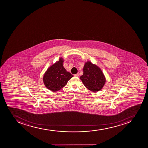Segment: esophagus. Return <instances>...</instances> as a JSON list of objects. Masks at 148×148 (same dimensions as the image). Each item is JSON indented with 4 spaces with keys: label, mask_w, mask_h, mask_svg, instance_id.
Returning a JSON list of instances; mask_svg holds the SVG:
<instances>
[{
    "label": "esophagus",
    "mask_w": 148,
    "mask_h": 148,
    "mask_svg": "<svg viewBox=\"0 0 148 148\" xmlns=\"http://www.w3.org/2000/svg\"><path fill=\"white\" fill-rule=\"evenodd\" d=\"M74 76L75 77H79V73L76 74H75Z\"/></svg>",
    "instance_id": "esophagus-1"
}]
</instances>
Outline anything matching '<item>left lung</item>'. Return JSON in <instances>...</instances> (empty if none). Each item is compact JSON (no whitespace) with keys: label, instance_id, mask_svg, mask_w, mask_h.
Wrapping results in <instances>:
<instances>
[{"label":"left lung","instance_id":"left-lung-1","mask_svg":"<svg viewBox=\"0 0 148 148\" xmlns=\"http://www.w3.org/2000/svg\"><path fill=\"white\" fill-rule=\"evenodd\" d=\"M80 79L84 86L93 92L100 90L106 82L105 75L101 69L90 61L85 63L83 74L80 76Z\"/></svg>","mask_w":148,"mask_h":148}]
</instances>
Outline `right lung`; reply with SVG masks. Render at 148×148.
<instances>
[{"label":"right lung","instance_id":"1","mask_svg":"<svg viewBox=\"0 0 148 148\" xmlns=\"http://www.w3.org/2000/svg\"><path fill=\"white\" fill-rule=\"evenodd\" d=\"M64 60L62 57L51 66L43 75V83L48 89L53 92L60 90L67 85L73 76L63 67Z\"/></svg>","mask_w":148,"mask_h":148}]
</instances>
